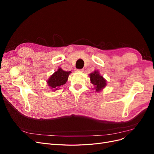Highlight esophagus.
<instances>
[{
  "mask_svg": "<svg viewBox=\"0 0 154 154\" xmlns=\"http://www.w3.org/2000/svg\"><path fill=\"white\" fill-rule=\"evenodd\" d=\"M76 72H83V69H76Z\"/></svg>",
  "mask_w": 154,
  "mask_h": 154,
  "instance_id": "obj_1",
  "label": "esophagus"
}]
</instances>
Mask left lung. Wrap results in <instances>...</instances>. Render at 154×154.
Returning a JSON list of instances; mask_svg holds the SVG:
<instances>
[{"mask_svg": "<svg viewBox=\"0 0 154 154\" xmlns=\"http://www.w3.org/2000/svg\"><path fill=\"white\" fill-rule=\"evenodd\" d=\"M91 82L94 85L93 90H96V92H100L106 86V80L101 76L100 72L97 70H95L94 72L89 74Z\"/></svg>", "mask_w": 154, "mask_h": 154, "instance_id": "8db88e82", "label": "left lung"}]
</instances>
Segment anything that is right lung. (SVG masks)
Returning a JSON list of instances; mask_svg holds the SVG:
<instances>
[{"label":"right lung","mask_w":154,"mask_h":154,"mask_svg":"<svg viewBox=\"0 0 154 154\" xmlns=\"http://www.w3.org/2000/svg\"><path fill=\"white\" fill-rule=\"evenodd\" d=\"M71 71H66L59 67L57 71H55L47 80V84L50 89L56 91L60 89V87L66 83L68 80Z\"/></svg>","instance_id":"obj_1"}]
</instances>
